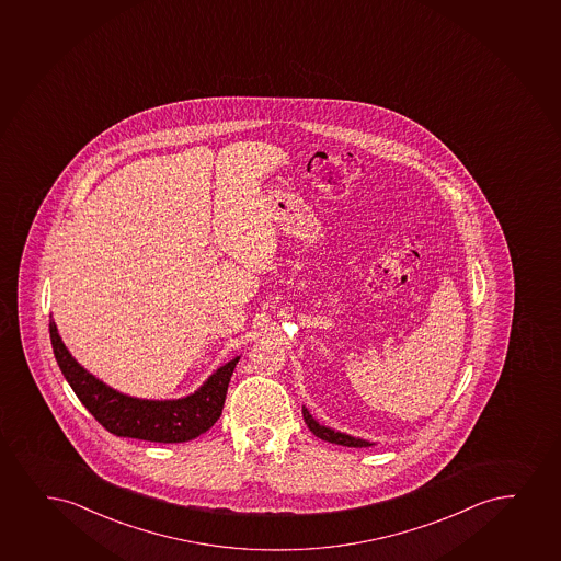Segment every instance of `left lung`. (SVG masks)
<instances>
[{"instance_id":"obj_1","label":"left lung","mask_w":561,"mask_h":561,"mask_svg":"<svg viewBox=\"0 0 561 561\" xmlns=\"http://www.w3.org/2000/svg\"><path fill=\"white\" fill-rule=\"evenodd\" d=\"M304 419H306V425L309 426V431H311L317 438H320V440L330 442V444H340V446L347 447L371 446L369 442L360 440V438H353V436H348V434L335 433V431L328 428V426L319 425V423L309 415L307 410H304Z\"/></svg>"}]
</instances>
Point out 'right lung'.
Masks as SVG:
<instances>
[{"instance_id": "1", "label": "right lung", "mask_w": 561, "mask_h": 561, "mask_svg": "<svg viewBox=\"0 0 561 561\" xmlns=\"http://www.w3.org/2000/svg\"><path fill=\"white\" fill-rule=\"evenodd\" d=\"M49 332L58 366L81 404L110 433L138 440L178 444L193 440L199 434L206 433L220 419L227 387L239 362V358L227 362L192 397L167 402L140 400L115 392L96 377L87 374L71 358L53 320L49 322Z\"/></svg>"}]
</instances>
